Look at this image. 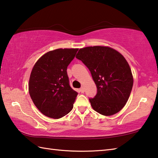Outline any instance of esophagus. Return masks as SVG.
<instances>
[{"label":"esophagus","instance_id":"34e87169","mask_svg":"<svg viewBox=\"0 0 158 158\" xmlns=\"http://www.w3.org/2000/svg\"><path fill=\"white\" fill-rule=\"evenodd\" d=\"M79 91L81 92V93H84V91H85V88H84V86H82L81 88L79 89Z\"/></svg>","mask_w":158,"mask_h":158}]
</instances>
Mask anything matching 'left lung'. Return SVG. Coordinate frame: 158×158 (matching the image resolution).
<instances>
[{
	"label": "left lung",
	"mask_w": 158,
	"mask_h": 158,
	"mask_svg": "<svg viewBox=\"0 0 158 158\" xmlns=\"http://www.w3.org/2000/svg\"><path fill=\"white\" fill-rule=\"evenodd\" d=\"M76 58L90 70L97 93L90 98L92 107L99 114L110 116L127 104L133 85L128 62L119 52L106 46L79 49Z\"/></svg>",
	"instance_id": "8db88e82"
}]
</instances>
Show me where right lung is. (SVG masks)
I'll return each mask as SVG.
<instances>
[{
    "label": "right lung",
    "instance_id": "right-lung-1",
    "mask_svg": "<svg viewBox=\"0 0 158 158\" xmlns=\"http://www.w3.org/2000/svg\"><path fill=\"white\" fill-rule=\"evenodd\" d=\"M78 49H56L44 54L34 65L29 93L44 115L59 119L70 113L78 93L70 87L67 68Z\"/></svg>",
    "mask_w": 158,
    "mask_h": 158
}]
</instances>
